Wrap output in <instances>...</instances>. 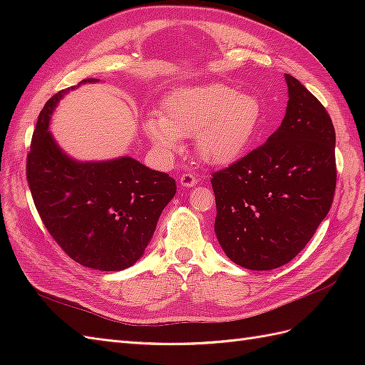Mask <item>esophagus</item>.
I'll return each mask as SVG.
<instances>
[{
  "label": "esophagus",
  "mask_w": 365,
  "mask_h": 365,
  "mask_svg": "<svg viewBox=\"0 0 365 365\" xmlns=\"http://www.w3.org/2000/svg\"><path fill=\"white\" fill-rule=\"evenodd\" d=\"M180 184L182 187H193L197 184V178L193 173H182L180 178Z\"/></svg>",
  "instance_id": "1"
}]
</instances>
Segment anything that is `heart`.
I'll return each mask as SVG.
<instances>
[{"mask_svg":"<svg viewBox=\"0 0 365 365\" xmlns=\"http://www.w3.org/2000/svg\"><path fill=\"white\" fill-rule=\"evenodd\" d=\"M262 108L256 97L224 83L178 88L163 101L160 117L145 121V134L163 153L181 149L195 137L200 158L212 165L236 161L256 134Z\"/></svg>","mask_w":365,"mask_h":365,"instance_id":"heart-1","label":"heart"}]
</instances>
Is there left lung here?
<instances>
[{
    "mask_svg": "<svg viewBox=\"0 0 365 365\" xmlns=\"http://www.w3.org/2000/svg\"><path fill=\"white\" fill-rule=\"evenodd\" d=\"M289 101L264 145L215 172V233L252 271L291 262L327 216L336 187L335 128L318 98L284 74Z\"/></svg>",
    "mask_w": 365,
    "mask_h": 365,
    "instance_id": "8db88e82",
    "label": "left lung"
}]
</instances>
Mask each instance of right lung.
<instances>
[{"label":"right lung","mask_w":365,"mask_h":365,"mask_svg":"<svg viewBox=\"0 0 365 365\" xmlns=\"http://www.w3.org/2000/svg\"><path fill=\"white\" fill-rule=\"evenodd\" d=\"M88 82L97 79L81 83ZM77 86L54 94L42 108L27 155V181L43 225L73 260L121 271L145 254L176 184L130 157L81 163L63 153L48 130L50 117L62 96Z\"/></svg>","instance_id":"obj_1"}]
</instances>
